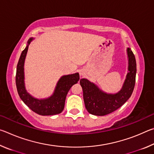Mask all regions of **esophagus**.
Wrapping results in <instances>:
<instances>
[{"mask_svg":"<svg viewBox=\"0 0 154 154\" xmlns=\"http://www.w3.org/2000/svg\"><path fill=\"white\" fill-rule=\"evenodd\" d=\"M79 74H80V76H83V75H84V72H83V71H80Z\"/></svg>","mask_w":154,"mask_h":154,"instance_id":"esophagus-1","label":"esophagus"}]
</instances>
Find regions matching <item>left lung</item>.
<instances>
[{
    "label": "left lung",
    "mask_w": 154,
    "mask_h": 154,
    "mask_svg": "<svg viewBox=\"0 0 154 154\" xmlns=\"http://www.w3.org/2000/svg\"><path fill=\"white\" fill-rule=\"evenodd\" d=\"M128 59V72L122 89L116 94H108L87 79H81L85 108L90 114L103 116L115 111L128 100L133 92L137 73V63L131 49H126Z\"/></svg>",
    "instance_id": "1"
}]
</instances>
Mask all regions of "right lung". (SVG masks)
<instances>
[{
    "mask_svg": "<svg viewBox=\"0 0 154 154\" xmlns=\"http://www.w3.org/2000/svg\"><path fill=\"white\" fill-rule=\"evenodd\" d=\"M34 39L30 38L27 45L23 50L17 65L16 83L17 90L20 98L31 110L41 116H52L60 113L63 111L65 100L71 88L79 80L78 72L74 74L63 75L57 83L54 93L46 98H36L27 92L24 82V62L26 57L28 46Z\"/></svg>",
    "mask_w": 154,
    "mask_h": 154,
    "instance_id": "right-lung-1",
    "label": "right lung"
}]
</instances>
